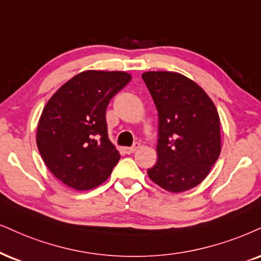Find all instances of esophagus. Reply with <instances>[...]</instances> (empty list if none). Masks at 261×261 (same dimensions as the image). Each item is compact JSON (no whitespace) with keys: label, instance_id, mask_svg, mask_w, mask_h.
<instances>
[{"label":"esophagus","instance_id":"34e87169","mask_svg":"<svg viewBox=\"0 0 261 261\" xmlns=\"http://www.w3.org/2000/svg\"><path fill=\"white\" fill-rule=\"evenodd\" d=\"M140 147V144L139 143H136L134 144L133 146H130V147H125L124 149V152L125 153H128V155H130V153H133V152H136V151L139 149Z\"/></svg>","mask_w":261,"mask_h":261}]
</instances>
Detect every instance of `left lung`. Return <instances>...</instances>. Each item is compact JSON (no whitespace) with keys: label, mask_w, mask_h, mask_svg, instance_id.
Segmentation results:
<instances>
[{"label":"left lung","mask_w":261,"mask_h":261,"mask_svg":"<svg viewBox=\"0 0 261 261\" xmlns=\"http://www.w3.org/2000/svg\"><path fill=\"white\" fill-rule=\"evenodd\" d=\"M141 77L159 111V161L147 174L167 191H188L219 159V114L207 93L181 73L147 71Z\"/></svg>","instance_id":"8db88e82"}]
</instances>
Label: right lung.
Here are the masks:
<instances>
[{"mask_svg":"<svg viewBox=\"0 0 261 261\" xmlns=\"http://www.w3.org/2000/svg\"><path fill=\"white\" fill-rule=\"evenodd\" d=\"M130 80L124 71L87 70L64 83L44 106L37 125L38 151L69 188H96L121 159L108 137L105 112Z\"/></svg>","mask_w":261,"mask_h":261,"instance_id":"1","label":"right lung"}]
</instances>
